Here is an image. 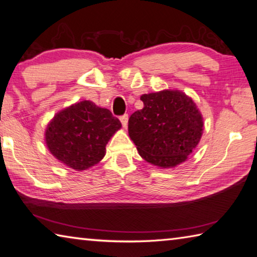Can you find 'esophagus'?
Wrapping results in <instances>:
<instances>
[{
    "mask_svg": "<svg viewBox=\"0 0 257 257\" xmlns=\"http://www.w3.org/2000/svg\"><path fill=\"white\" fill-rule=\"evenodd\" d=\"M119 119H121V123H122V125H123V127H127L128 115H127V114H124V115H122L121 117H119Z\"/></svg>",
    "mask_w": 257,
    "mask_h": 257,
    "instance_id": "34e87169",
    "label": "esophagus"
}]
</instances>
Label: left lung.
<instances>
[{
	"mask_svg": "<svg viewBox=\"0 0 257 257\" xmlns=\"http://www.w3.org/2000/svg\"><path fill=\"white\" fill-rule=\"evenodd\" d=\"M142 109L128 118V134L149 163L173 167L186 161L203 133V117L192 98L180 91L144 94Z\"/></svg>",
	"mask_w": 257,
	"mask_h": 257,
	"instance_id": "8db88e82",
	"label": "left lung"
}]
</instances>
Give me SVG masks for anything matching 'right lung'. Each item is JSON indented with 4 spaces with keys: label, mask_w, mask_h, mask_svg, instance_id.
I'll return each mask as SVG.
<instances>
[{
    "label": "right lung",
    "mask_w": 257,
    "mask_h": 257,
    "mask_svg": "<svg viewBox=\"0 0 257 257\" xmlns=\"http://www.w3.org/2000/svg\"><path fill=\"white\" fill-rule=\"evenodd\" d=\"M121 126L107 108L82 101L55 115L46 128L45 141L63 164L83 171L104 158L108 140Z\"/></svg>",
    "instance_id": "right-lung-1"
}]
</instances>
